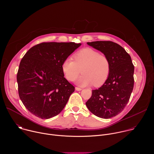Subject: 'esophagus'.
I'll list each match as a JSON object with an SVG mask.
<instances>
[{
	"label": "esophagus",
	"instance_id": "obj_1",
	"mask_svg": "<svg viewBox=\"0 0 154 154\" xmlns=\"http://www.w3.org/2000/svg\"><path fill=\"white\" fill-rule=\"evenodd\" d=\"M75 90L77 91H81L82 89L80 88H79V87H75Z\"/></svg>",
	"mask_w": 154,
	"mask_h": 154
}]
</instances>
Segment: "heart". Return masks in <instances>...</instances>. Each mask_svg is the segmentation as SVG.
<instances>
[{"instance_id": "obj_1", "label": "heart", "mask_w": 154, "mask_h": 154, "mask_svg": "<svg viewBox=\"0 0 154 154\" xmlns=\"http://www.w3.org/2000/svg\"><path fill=\"white\" fill-rule=\"evenodd\" d=\"M74 61L68 58L63 62L61 68L68 80L74 81L82 72L76 83L81 86L93 84L95 86L103 85L108 77L110 63L108 57L89 48L83 49L74 56Z\"/></svg>"}]
</instances>
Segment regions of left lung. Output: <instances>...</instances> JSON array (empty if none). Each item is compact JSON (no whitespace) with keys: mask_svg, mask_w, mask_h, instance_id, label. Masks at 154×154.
I'll return each instance as SVG.
<instances>
[{"mask_svg":"<svg viewBox=\"0 0 154 154\" xmlns=\"http://www.w3.org/2000/svg\"><path fill=\"white\" fill-rule=\"evenodd\" d=\"M88 45L105 55L110 63L108 79L86 102L96 116L109 119L119 114L127 104L134 85V66L125 50L112 41L88 42Z\"/></svg>","mask_w":154,"mask_h":154,"instance_id":"obj_1","label":"left lung"}]
</instances>
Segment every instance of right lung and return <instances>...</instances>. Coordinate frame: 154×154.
Returning <instances> with one entry per match:
<instances>
[{
    "instance_id": "add662e5",
    "label": "right lung",
    "mask_w": 154,
    "mask_h": 154,
    "mask_svg": "<svg viewBox=\"0 0 154 154\" xmlns=\"http://www.w3.org/2000/svg\"><path fill=\"white\" fill-rule=\"evenodd\" d=\"M81 43L42 42L21 60L17 74L19 97L28 110L41 119L58 115L75 88L64 77L61 66Z\"/></svg>"
}]
</instances>
